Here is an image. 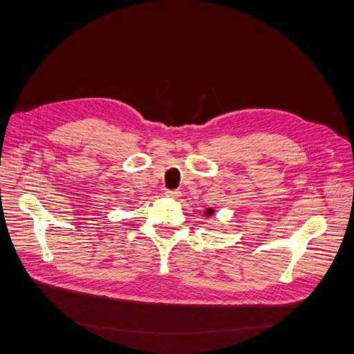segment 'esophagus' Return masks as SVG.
I'll return each instance as SVG.
<instances>
[{"label": "esophagus", "instance_id": "1", "mask_svg": "<svg viewBox=\"0 0 354 354\" xmlns=\"http://www.w3.org/2000/svg\"><path fill=\"white\" fill-rule=\"evenodd\" d=\"M165 196L166 198H171V199H176V198L180 196V192L179 191H166Z\"/></svg>", "mask_w": 354, "mask_h": 354}]
</instances>
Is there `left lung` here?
I'll return each mask as SVG.
<instances>
[{"label": "left lung", "mask_w": 354, "mask_h": 354, "mask_svg": "<svg viewBox=\"0 0 354 354\" xmlns=\"http://www.w3.org/2000/svg\"><path fill=\"white\" fill-rule=\"evenodd\" d=\"M214 208H207L205 209V212H203V216H207V218H209V216H212L214 215Z\"/></svg>", "instance_id": "1"}]
</instances>
